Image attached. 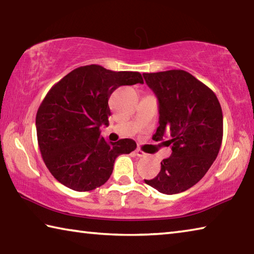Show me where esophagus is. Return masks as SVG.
I'll list each match as a JSON object with an SVG mask.
<instances>
[{
    "label": "esophagus",
    "instance_id": "esophagus-1",
    "mask_svg": "<svg viewBox=\"0 0 254 254\" xmlns=\"http://www.w3.org/2000/svg\"><path fill=\"white\" fill-rule=\"evenodd\" d=\"M135 153H136L137 156H146V153H144V152H143V151L140 150V149H136V150H135Z\"/></svg>",
    "mask_w": 254,
    "mask_h": 254
}]
</instances>
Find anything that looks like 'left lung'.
Here are the masks:
<instances>
[{"instance_id":"8db88e82","label":"left lung","mask_w":254,"mask_h":254,"mask_svg":"<svg viewBox=\"0 0 254 254\" xmlns=\"http://www.w3.org/2000/svg\"><path fill=\"white\" fill-rule=\"evenodd\" d=\"M159 102L155 141L169 135L172 154L154 179L144 180L164 194L188 190L204 177L218 156L223 136L222 109L214 92L189 72L143 73Z\"/></svg>"}]
</instances>
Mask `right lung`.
<instances>
[{
  "mask_svg": "<svg viewBox=\"0 0 254 254\" xmlns=\"http://www.w3.org/2000/svg\"><path fill=\"white\" fill-rule=\"evenodd\" d=\"M143 83L139 72H114L91 64L73 70L51 87L36 113V134L49 171L63 186L84 192L108 181L120 154L135 150L132 139L108 142L109 99L121 85Z\"/></svg>",
  "mask_w": 254,
  "mask_h": 254,
  "instance_id": "right-lung-1",
  "label": "right lung"
}]
</instances>
